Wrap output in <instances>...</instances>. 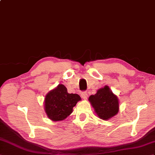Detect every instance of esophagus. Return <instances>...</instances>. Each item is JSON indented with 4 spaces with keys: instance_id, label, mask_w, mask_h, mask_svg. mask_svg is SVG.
<instances>
[{
    "instance_id": "obj_1",
    "label": "esophagus",
    "mask_w": 155,
    "mask_h": 155,
    "mask_svg": "<svg viewBox=\"0 0 155 155\" xmlns=\"http://www.w3.org/2000/svg\"><path fill=\"white\" fill-rule=\"evenodd\" d=\"M81 97H82L84 99H87V98H88V94H87V93L86 91H83V92H81Z\"/></svg>"
}]
</instances>
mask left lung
Segmentation results:
<instances>
[{
	"mask_svg": "<svg viewBox=\"0 0 155 155\" xmlns=\"http://www.w3.org/2000/svg\"><path fill=\"white\" fill-rule=\"evenodd\" d=\"M89 100L97 114L103 120H108L118 112V98L111 92L108 86L98 90L95 95L89 97Z\"/></svg>",
	"mask_w": 155,
	"mask_h": 155,
	"instance_id": "obj_1",
	"label": "left lung"
}]
</instances>
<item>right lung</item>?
<instances>
[{
    "instance_id": "obj_1",
    "label": "right lung",
    "mask_w": 155,
    "mask_h": 155,
    "mask_svg": "<svg viewBox=\"0 0 155 155\" xmlns=\"http://www.w3.org/2000/svg\"><path fill=\"white\" fill-rule=\"evenodd\" d=\"M81 100L78 94L68 93L66 87L60 84L45 97V110L47 115L53 121H60L66 118L74 107Z\"/></svg>"
}]
</instances>
